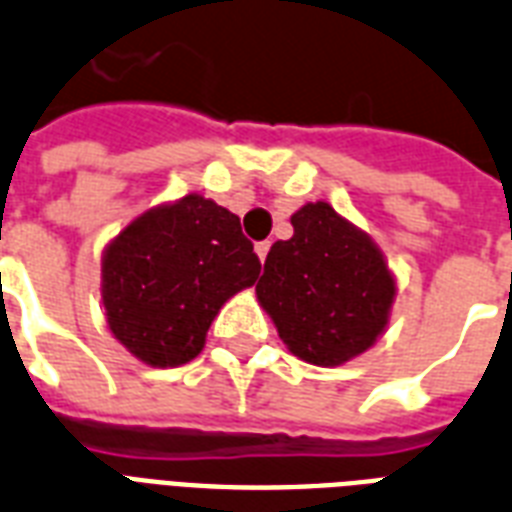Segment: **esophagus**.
Masks as SVG:
<instances>
[{
  "label": "esophagus",
  "mask_w": 512,
  "mask_h": 512,
  "mask_svg": "<svg viewBox=\"0 0 512 512\" xmlns=\"http://www.w3.org/2000/svg\"><path fill=\"white\" fill-rule=\"evenodd\" d=\"M268 249H271V241H257L255 252L260 257V263H265V257H268Z\"/></svg>",
  "instance_id": "obj_1"
}]
</instances>
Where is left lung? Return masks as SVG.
Listing matches in <instances>:
<instances>
[{
  "instance_id": "8db88e82",
  "label": "left lung",
  "mask_w": 512,
  "mask_h": 512,
  "mask_svg": "<svg viewBox=\"0 0 512 512\" xmlns=\"http://www.w3.org/2000/svg\"><path fill=\"white\" fill-rule=\"evenodd\" d=\"M292 228L265 257L257 300L295 357L333 368L384 333L395 279L376 244L325 201L292 214Z\"/></svg>"
}]
</instances>
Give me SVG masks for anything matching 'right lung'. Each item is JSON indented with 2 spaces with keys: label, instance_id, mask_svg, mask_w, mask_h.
<instances>
[{
  "label": "right lung",
  "instance_id": "right-lung-1",
  "mask_svg": "<svg viewBox=\"0 0 512 512\" xmlns=\"http://www.w3.org/2000/svg\"><path fill=\"white\" fill-rule=\"evenodd\" d=\"M260 276L241 220L204 195L136 217L104 252L101 298L109 330L155 368L204 349L222 303Z\"/></svg>",
  "mask_w": 512,
  "mask_h": 512
}]
</instances>
